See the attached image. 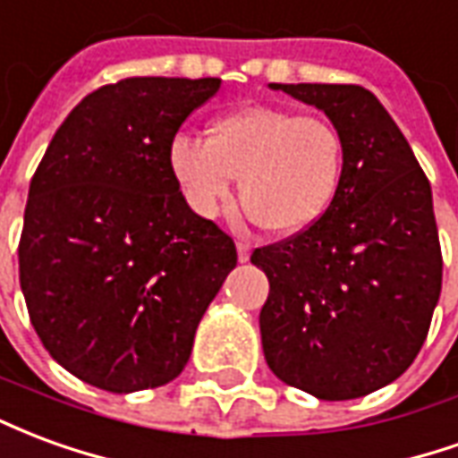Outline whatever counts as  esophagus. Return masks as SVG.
I'll return each instance as SVG.
<instances>
[{
	"label": "esophagus",
	"instance_id": "34e87169",
	"mask_svg": "<svg viewBox=\"0 0 458 458\" xmlns=\"http://www.w3.org/2000/svg\"><path fill=\"white\" fill-rule=\"evenodd\" d=\"M250 252H252V250H250L248 242H238V259H240V262H248Z\"/></svg>",
	"mask_w": 458,
	"mask_h": 458
}]
</instances>
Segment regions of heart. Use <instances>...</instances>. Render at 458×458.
<instances>
[{
    "mask_svg": "<svg viewBox=\"0 0 458 458\" xmlns=\"http://www.w3.org/2000/svg\"><path fill=\"white\" fill-rule=\"evenodd\" d=\"M344 137L324 117L275 105H245L210 122L208 140L179 131L169 166L189 206L216 216L233 196L272 235L311 228L336 199L344 179Z\"/></svg>",
    "mask_w": 458,
    "mask_h": 458,
    "instance_id": "1",
    "label": "heart"
}]
</instances>
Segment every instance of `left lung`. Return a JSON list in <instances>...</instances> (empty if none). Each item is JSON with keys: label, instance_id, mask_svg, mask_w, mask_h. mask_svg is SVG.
<instances>
[{"label": "left lung", "instance_id": "1", "mask_svg": "<svg viewBox=\"0 0 458 458\" xmlns=\"http://www.w3.org/2000/svg\"><path fill=\"white\" fill-rule=\"evenodd\" d=\"M314 105L344 137L331 208L294 238L258 248L267 365L318 400H353L397 380L420 353L442 292L432 186L400 127L360 85L272 83Z\"/></svg>", "mask_w": 458, "mask_h": 458}]
</instances>
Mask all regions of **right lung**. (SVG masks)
<instances>
[{
    "label": "right lung",
    "instance_id": "right-lung-1",
    "mask_svg": "<svg viewBox=\"0 0 458 458\" xmlns=\"http://www.w3.org/2000/svg\"><path fill=\"white\" fill-rule=\"evenodd\" d=\"M220 78H124L75 105L36 169L19 282L36 334L107 393L174 380L235 242L189 208L169 144Z\"/></svg>",
    "mask_w": 458,
    "mask_h": 458
}]
</instances>
